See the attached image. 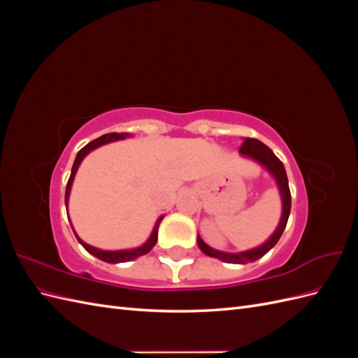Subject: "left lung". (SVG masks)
<instances>
[{"label": "left lung", "instance_id": "1", "mask_svg": "<svg viewBox=\"0 0 358 358\" xmlns=\"http://www.w3.org/2000/svg\"><path fill=\"white\" fill-rule=\"evenodd\" d=\"M239 154L245 158H249V159L258 162L259 166L264 167L270 173V175H272V178L275 179L276 185H278L280 200H282V215H280V221L276 227V230L264 243H262L257 248L248 249V251H242V252L218 251V249H213L208 243H204V241L197 234V243H199V248L201 249V252H204L206 255H209L212 258H218L224 263H231V264L254 263L258 258L266 255L270 249H272L278 243L280 236H282L287 221H288V216H289V210H291V192H289V187H288L287 171H285V167L282 162H280V159L273 154V150L268 146H266L263 142H259V140H257V138L246 137V138H243V145L241 146Z\"/></svg>", "mask_w": 358, "mask_h": 358}]
</instances>
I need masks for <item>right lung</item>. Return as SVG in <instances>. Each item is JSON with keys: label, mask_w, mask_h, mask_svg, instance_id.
<instances>
[{"label": "right lung", "mask_w": 358, "mask_h": 358, "mask_svg": "<svg viewBox=\"0 0 358 358\" xmlns=\"http://www.w3.org/2000/svg\"><path fill=\"white\" fill-rule=\"evenodd\" d=\"M127 137H129V134H127V133H110V134H104V136H101V137H99V138H95V140H92V142H90L88 145H86L85 148H82L79 152H78V155H76V159H74V164H73V167H71V175H70V179H69V182H67V189H66V208H69V199H70V192H71V185H73V180H74V176H76V173H78V169H79V166H80V162L83 161V158L88 155L90 152H92L94 149H96V148H100V146H103V145H107V143H112V142H116V140H122V138H127ZM69 215V213H67ZM162 218H164V216H159V218L157 220V222H155V225H154V230H152V233H150V236H149V239L143 243V245H140V246H137V248H133V249H119V251H106V249H100V248H95V246H91V245H88L86 242H83L80 237L78 236V233L74 231V229H73V225H71V229H73V231H74V234H76V237H78V241H79V243L86 249V251H88L90 254H92L94 257H96V258H100V259H103V262H106V263H112V264H117V263H127V262H131V259H136V258H138V257H142V255H145V254H148L150 249H152L154 246H155V243H157V241H158V227H159V224H161V221H162ZM69 221H70V218H69Z\"/></svg>", "instance_id": "1"}]
</instances>
